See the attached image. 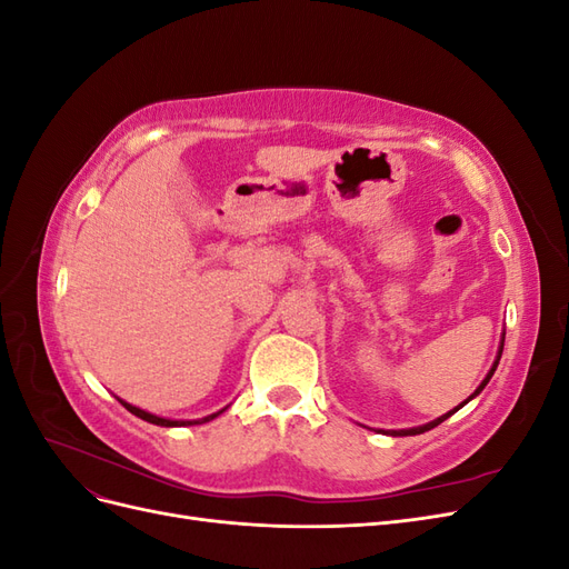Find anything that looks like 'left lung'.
Segmentation results:
<instances>
[{
    "label": "left lung",
    "mask_w": 569,
    "mask_h": 569,
    "mask_svg": "<svg viewBox=\"0 0 569 569\" xmlns=\"http://www.w3.org/2000/svg\"><path fill=\"white\" fill-rule=\"evenodd\" d=\"M503 341H506V335H503V339H501V349H498V356H496V360H493V366H491V370L487 372V377H485V380H481V385L475 389V393L470 396V399L468 401H472L475 399V396L481 391V389H485L487 385H489V380H491V375L496 372V368H498V360H501V353H503ZM468 401H462L458 408H453V410H449V412H446V416H441V418H437V420H432V422H427V425H422V427H412V429H391V437H412V435H422V432H427V429H435L437 425H441L446 418H451L453 416V412L456 410H460L465 403H468Z\"/></svg>",
    "instance_id": "8db88e82"
}]
</instances>
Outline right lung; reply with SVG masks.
Masks as SVG:
<instances>
[{"label":"right lung","mask_w":569,"mask_h":569,"mask_svg":"<svg viewBox=\"0 0 569 569\" xmlns=\"http://www.w3.org/2000/svg\"><path fill=\"white\" fill-rule=\"evenodd\" d=\"M120 403H123L132 416H137V418H142V420H147V422H151V425H161V427H184V425H201V422H209V420H213V418H218L222 410H218V412H213V416H209V418H201V420H166V418H159V416H151V412H147V410H142V408H137V406H130V403H126L123 399H118Z\"/></svg>","instance_id":"right-lung-1"}]
</instances>
